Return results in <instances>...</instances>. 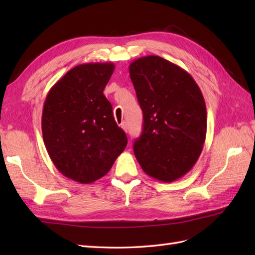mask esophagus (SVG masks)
<instances>
[{"label":"esophagus","mask_w":255,"mask_h":255,"mask_svg":"<svg viewBox=\"0 0 255 255\" xmlns=\"http://www.w3.org/2000/svg\"><path fill=\"white\" fill-rule=\"evenodd\" d=\"M121 127L124 129V131H128V127H127V124L126 123H122V125H121Z\"/></svg>","instance_id":"34e87169"}]
</instances>
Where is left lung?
I'll list each match as a JSON object with an SVG mask.
<instances>
[{"mask_svg":"<svg viewBox=\"0 0 255 255\" xmlns=\"http://www.w3.org/2000/svg\"><path fill=\"white\" fill-rule=\"evenodd\" d=\"M129 74L143 113L134 155L149 176L165 183L175 181L202 153L207 130L202 92L191 74L159 56L134 60Z\"/></svg>","mask_w":255,"mask_h":255,"instance_id":"1","label":"left lung"}]
</instances>
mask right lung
<instances>
[{"label":"right lung","instance_id":"right-lung-1","mask_svg":"<svg viewBox=\"0 0 255 255\" xmlns=\"http://www.w3.org/2000/svg\"><path fill=\"white\" fill-rule=\"evenodd\" d=\"M115 66L84 63L70 70L48 92L42 138L58 171L89 184L104 176L127 145V136L103 94Z\"/></svg>","mask_w":255,"mask_h":255}]
</instances>
